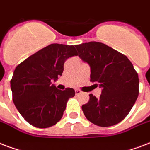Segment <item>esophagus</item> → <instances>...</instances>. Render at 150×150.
Masks as SVG:
<instances>
[{
    "instance_id": "34e87169",
    "label": "esophagus",
    "mask_w": 150,
    "mask_h": 150,
    "mask_svg": "<svg viewBox=\"0 0 150 150\" xmlns=\"http://www.w3.org/2000/svg\"><path fill=\"white\" fill-rule=\"evenodd\" d=\"M75 93H76V95H78V94H81V93H82V92L80 89H76L75 90Z\"/></svg>"
}]
</instances>
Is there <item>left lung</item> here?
I'll list each match as a JSON object with an SVG mask.
<instances>
[{
  "instance_id": "1",
  "label": "left lung",
  "mask_w": 150,
  "mask_h": 150,
  "mask_svg": "<svg viewBox=\"0 0 150 150\" xmlns=\"http://www.w3.org/2000/svg\"><path fill=\"white\" fill-rule=\"evenodd\" d=\"M78 56L88 64L91 81L102 88L100 98L92 94L82 105L88 120L99 127L119 123L130 112L139 93L137 72L127 56L98 42L75 46Z\"/></svg>"
}]
</instances>
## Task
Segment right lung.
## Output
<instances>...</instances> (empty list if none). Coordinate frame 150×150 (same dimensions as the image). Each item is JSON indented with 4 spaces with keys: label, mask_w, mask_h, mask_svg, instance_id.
Instances as JSON below:
<instances>
[{
    "label": "right lung",
    "mask_w": 150,
    "mask_h": 150,
    "mask_svg": "<svg viewBox=\"0 0 150 150\" xmlns=\"http://www.w3.org/2000/svg\"><path fill=\"white\" fill-rule=\"evenodd\" d=\"M76 55L74 46L53 43L16 66L10 82L12 100L31 125L47 128L62 119L67 101L75 96V91L72 88L58 89L52 81L62 76L66 59Z\"/></svg>",
    "instance_id": "right-lung-1"
}]
</instances>
